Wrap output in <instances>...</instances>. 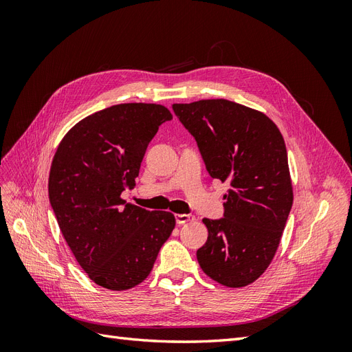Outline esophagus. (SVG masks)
Wrapping results in <instances>:
<instances>
[{"mask_svg": "<svg viewBox=\"0 0 352 352\" xmlns=\"http://www.w3.org/2000/svg\"><path fill=\"white\" fill-rule=\"evenodd\" d=\"M175 219H176L177 225H184V223L194 221V220H195V216H192V214H176Z\"/></svg>", "mask_w": 352, "mask_h": 352, "instance_id": "1", "label": "esophagus"}]
</instances>
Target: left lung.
<instances>
[{
    "mask_svg": "<svg viewBox=\"0 0 352 352\" xmlns=\"http://www.w3.org/2000/svg\"><path fill=\"white\" fill-rule=\"evenodd\" d=\"M173 111L208 175L230 185L223 217L202 219L208 238L198 263L212 280L247 286L269 267L292 208L283 136L265 114L228 100L173 104Z\"/></svg>",
    "mask_w": 352,
    "mask_h": 352,
    "instance_id": "1",
    "label": "left lung"
}]
</instances>
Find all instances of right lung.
I'll use <instances>...</instances> for the list:
<instances>
[{
  "label": "right lung",
  "instance_id": "right-lung-1",
  "mask_svg": "<svg viewBox=\"0 0 352 352\" xmlns=\"http://www.w3.org/2000/svg\"><path fill=\"white\" fill-rule=\"evenodd\" d=\"M173 116L160 104H117L85 117L60 142L48 197L60 230L89 279L111 291L140 285L175 229L168 211L126 204L146 146Z\"/></svg>",
  "mask_w": 352,
  "mask_h": 352
}]
</instances>
